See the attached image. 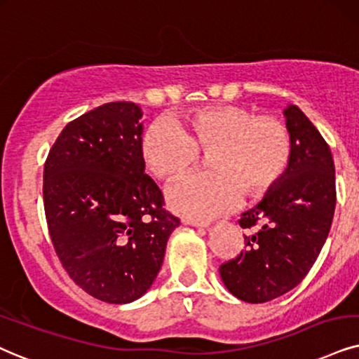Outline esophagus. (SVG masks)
Masks as SVG:
<instances>
[{
  "label": "esophagus",
  "instance_id": "34e87169",
  "mask_svg": "<svg viewBox=\"0 0 359 359\" xmlns=\"http://www.w3.org/2000/svg\"><path fill=\"white\" fill-rule=\"evenodd\" d=\"M182 224H185V225H192V226H207V225H208L207 222L194 220V219H189V217H184V219H182Z\"/></svg>",
  "mask_w": 359,
  "mask_h": 359
}]
</instances>
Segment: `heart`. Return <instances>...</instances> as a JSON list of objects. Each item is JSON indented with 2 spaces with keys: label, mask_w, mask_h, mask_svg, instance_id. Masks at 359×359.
Masks as SVG:
<instances>
[{
  "label": "heart",
  "mask_w": 359,
  "mask_h": 359,
  "mask_svg": "<svg viewBox=\"0 0 359 359\" xmlns=\"http://www.w3.org/2000/svg\"><path fill=\"white\" fill-rule=\"evenodd\" d=\"M208 152L210 172L190 174L167 190L170 207L194 220H210L242 201L273 190L292 161V137L283 122L242 106H210L158 119L142 137V157L158 179L192 169Z\"/></svg>",
  "instance_id": "1"
}]
</instances>
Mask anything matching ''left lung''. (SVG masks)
<instances>
[{"instance_id": "1", "label": "left lung", "mask_w": 359, "mask_h": 359, "mask_svg": "<svg viewBox=\"0 0 359 359\" xmlns=\"http://www.w3.org/2000/svg\"><path fill=\"white\" fill-rule=\"evenodd\" d=\"M292 161L280 184L238 224L245 248L222 263L220 276L238 300L265 303L305 278L328 237L337 205L334 162L325 139L298 106L283 111Z\"/></svg>"}]
</instances>
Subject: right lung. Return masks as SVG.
Instances as JSON below:
<instances>
[{
    "instance_id": "add662e5",
    "label": "right lung",
    "mask_w": 359,
    "mask_h": 359,
    "mask_svg": "<svg viewBox=\"0 0 359 359\" xmlns=\"http://www.w3.org/2000/svg\"><path fill=\"white\" fill-rule=\"evenodd\" d=\"M142 111L107 102L71 121L44 164L43 198L54 250L67 275L106 303L151 288L180 220L146 172Z\"/></svg>"
}]
</instances>
